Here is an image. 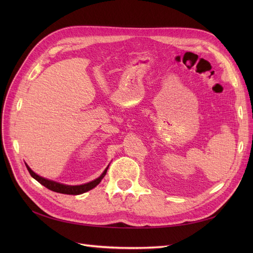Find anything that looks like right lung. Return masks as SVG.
Wrapping results in <instances>:
<instances>
[{"label": "right lung", "instance_id": "right-lung-1", "mask_svg": "<svg viewBox=\"0 0 253 253\" xmlns=\"http://www.w3.org/2000/svg\"><path fill=\"white\" fill-rule=\"evenodd\" d=\"M26 168H27L29 174L32 175V177L35 178L37 181H39L41 185H43L44 187H46L47 189L53 191V192L62 193V194H71V195H79V194L87 192V191H89L91 189H94L97 185L100 183V181L102 180V178L104 177L105 174H106V171H108V169H109V167H108L103 171V173L100 176H99L98 178L91 180L89 182L82 183V185H77V186H71V185H64V183H61V182H58V181H55V180L44 178V177H42V176L35 173L28 167V165H26Z\"/></svg>", "mask_w": 253, "mask_h": 253}]
</instances>
